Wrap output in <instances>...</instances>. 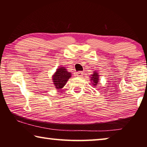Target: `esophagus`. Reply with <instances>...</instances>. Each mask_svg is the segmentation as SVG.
<instances>
[{
    "instance_id": "esophagus-1",
    "label": "esophagus",
    "mask_w": 147,
    "mask_h": 147,
    "mask_svg": "<svg viewBox=\"0 0 147 147\" xmlns=\"http://www.w3.org/2000/svg\"><path fill=\"white\" fill-rule=\"evenodd\" d=\"M83 72L82 71H78L76 73V75H77V76H83Z\"/></svg>"
}]
</instances>
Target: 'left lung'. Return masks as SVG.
Returning <instances> with one entry per match:
<instances>
[{"label": "left lung", "mask_w": 147, "mask_h": 147, "mask_svg": "<svg viewBox=\"0 0 147 147\" xmlns=\"http://www.w3.org/2000/svg\"><path fill=\"white\" fill-rule=\"evenodd\" d=\"M91 80H92V82H93V85H94V86L96 85V84H98V73H96V72H94L93 75H92Z\"/></svg>", "instance_id": "obj_1"}]
</instances>
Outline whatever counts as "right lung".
<instances>
[{
  "label": "right lung",
  "instance_id": "add662e5",
  "mask_svg": "<svg viewBox=\"0 0 147 147\" xmlns=\"http://www.w3.org/2000/svg\"><path fill=\"white\" fill-rule=\"evenodd\" d=\"M71 73L67 71L65 67H60L57 69L55 74H54L53 80L57 89H61L65 85L68 79L71 76Z\"/></svg>",
  "mask_w": 147,
  "mask_h": 147
}]
</instances>
